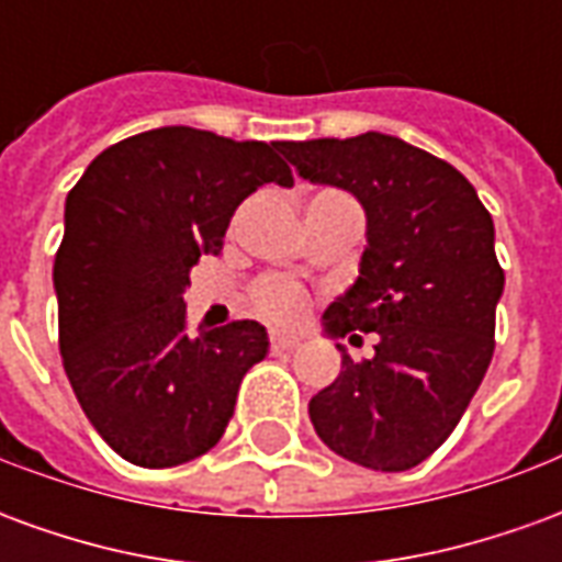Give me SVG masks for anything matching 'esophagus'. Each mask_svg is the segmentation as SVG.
Returning <instances> with one entry per match:
<instances>
[{
	"mask_svg": "<svg viewBox=\"0 0 562 562\" xmlns=\"http://www.w3.org/2000/svg\"><path fill=\"white\" fill-rule=\"evenodd\" d=\"M297 334H285V330H270V349H292V346H297Z\"/></svg>",
	"mask_w": 562,
	"mask_h": 562,
	"instance_id": "esophagus-1",
	"label": "esophagus"
}]
</instances>
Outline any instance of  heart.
I'll use <instances>...</instances> for the list:
<instances>
[{
    "instance_id": "heart-1",
    "label": "heart",
    "mask_w": 562,
    "mask_h": 562,
    "mask_svg": "<svg viewBox=\"0 0 562 562\" xmlns=\"http://www.w3.org/2000/svg\"><path fill=\"white\" fill-rule=\"evenodd\" d=\"M249 301H252V310L261 318L277 322V325H292V322H297L306 313V301L310 297H306V292L297 282L285 280V277H265V280H258L252 285Z\"/></svg>"
}]
</instances>
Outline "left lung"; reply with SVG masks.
Listing matches in <instances>:
<instances>
[{"instance_id": "left-lung-1", "label": "left lung", "mask_w": 562, "mask_h": 562, "mask_svg": "<svg viewBox=\"0 0 562 562\" xmlns=\"http://www.w3.org/2000/svg\"><path fill=\"white\" fill-rule=\"evenodd\" d=\"M280 149L304 180L352 192L367 213L358 280L322 322L330 337L376 334V355L352 361L337 346L340 376L310 401V422L340 458L413 470L458 427L494 358L506 282L494 220L458 168L391 135Z\"/></svg>"}]
</instances>
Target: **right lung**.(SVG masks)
<instances>
[{
	"label": "right lung",
	"mask_w": 562,
	"mask_h": 562,
	"mask_svg": "<svg viewBox=\"0 0 562 562\" xmlns=\"http://www.w3.org/2000/svg\"><path fill=\"white\" fill-rule=\"evenodd\" d=\"M265 183H294L280 140L165 126L104 149L68 192L54 261L63 367L92 427L135 467L216 446L246 370L268 355L258 322L192 334L183 304L192 265L220 252L237 204Z\"/></svg>",
	"instance_id": "obj_1"
}]
</instances>
